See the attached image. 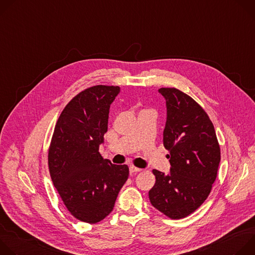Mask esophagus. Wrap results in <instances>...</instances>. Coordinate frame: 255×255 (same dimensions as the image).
Listing matches in <instances>:
<instances>
[{
	"label": "esophagus",
	"mask_w": 255,
	"mask_h": 255,
	"mask_svg": "<svg viewBox=\"0 0 255 255\" xmlns=\"http://www.w3.org/2000/svg\"><path fill=\"white\" fill-rule=\"evenodd\" d=\"M129 170H130V173H136V172L141 171L142 169L139 168V167H136V166H134V165H131V166L129 167Z\"/></svg>",
	"instance_id": "1"
}]
</instances>
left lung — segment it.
Here are the masks:
<instances>
[{
	"instance_id": "left-lung-1",
	"label": "left lung",
	"mask_w": 255,
	"mask_h": 255,
	"mask_svg": "<svg viewBox=\"0 0 255 255\" xmlns=\"http://www.w3.org/2000/svg\"><path fill=\"white\" fill-rule=\"evenodd\" d=\"M167 118L163 145L169 151L170 172L153 169L155 184L148 196L151 205L170 219L195 212L208 198L221 159L214 125L204 109L175 88H161Z\"/></svg>"
}]
</instances>
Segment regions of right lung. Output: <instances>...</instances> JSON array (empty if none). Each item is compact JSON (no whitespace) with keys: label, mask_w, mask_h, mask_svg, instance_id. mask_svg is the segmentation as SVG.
Segmentation results:
<instances>
[{"label":"right lung","mask_w":255,"mask_h":255,"mask_svg":"<svg viewBox=\"0 0 255 255\" xmlns=\"http://www.w3.org/2000/svg\"><path fill=\"white\" fill-rule=\"evenodd\" d=\"M118 86L98 85L78 94L64 107L48 148L52 183L76 219L95 224L113 211L129 175L126 164H112L99 152L108 130L110 105Z\"/></svg>","instance_id":"1"}]
</instances>
